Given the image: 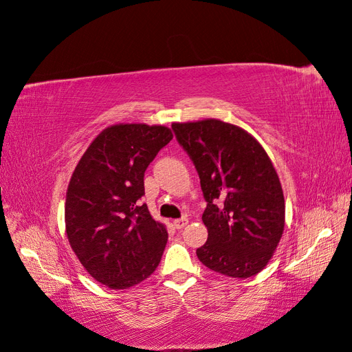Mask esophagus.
<instances>
[{
    "mask_svg": "<svg viewBox=\"0 0 352 352\" xmlns=\"http://www.w3.org/2000/svg\"><path fill=\"white\" fill-rule=\"evenodd\" d=\"M188 220L184 217V219H178V220H174V228L175 229H183L184 226H187Z\"/></svg>",
    "mask_w": 352,
    "mask_h": 352,
    "instance_id": "34e87169",
    "label": "esophagus"
}]
</instances>
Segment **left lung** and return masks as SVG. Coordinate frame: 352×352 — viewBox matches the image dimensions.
I'll use <instances>...</instances> for the list:
<instances>
[{
  "label": "left lung",
  "mask_w": 352,
  "mask_h": 352,
  "mask_svg": "<svg viewBox=\"0 0 352 352\" xmlns=\"http://www.w3.org/2000/svg\"><path fill=\"white\" fill-rule=\"evenodd\" d=\"M205 201L208 241L197 258L221 275L245 279L263 270L281 241L285 201L272 160L253 135L219 119L175 122Z\"/></svg>",
  "instance_id": "left-lung-1"
}]
</instances>
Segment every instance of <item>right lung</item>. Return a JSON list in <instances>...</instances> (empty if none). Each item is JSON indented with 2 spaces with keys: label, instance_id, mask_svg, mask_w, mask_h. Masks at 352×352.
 <instances>
[{
  "label": "right lung",
  "instance_id": "1",
  "mask_svg": "<svg viewBox=\"0 0 352 352\" xmlns=\"http://www.w3.org/2000/svg\"><path fill=\"white\" fill-rule=\"evenodd\" d=\"M173 137L164 124H111L90 142L71 175L68 242L87 274L111 290L142 283L160 263L166 226L138 199L144 173Z\"/></svg>",
  "mask_w": 352,
  "mask_h": 352
}]
</instances>
